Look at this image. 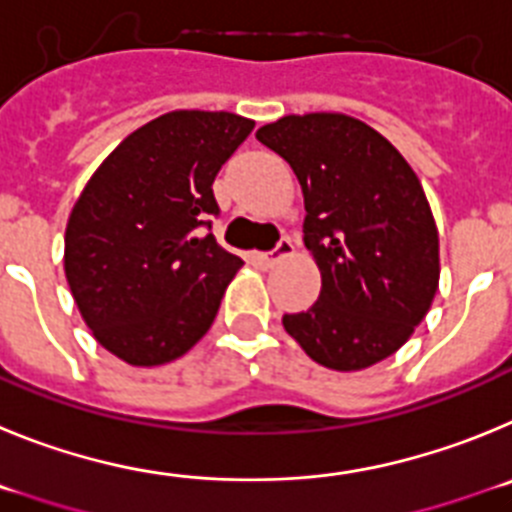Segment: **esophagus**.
<instances>
[{"label":"esophagus","mask_w":512,"mask_h":512,"mask_svg":"<svg viewBox=\"0 0 512 512\" xmlns=\"http://www.w3.org/2000/svg\"><path fill=\"white\" fill-rule=\"evenodd\" d=\"M293 250H296V247H293V242H290L288 237H283L278 242V245H275V250H270V252H265V255H260V260L265 262L267 267H270V265H275V262L283 260V257L293 255Z\"/></svg>","instance_id":"34e87169"}]
</instances>
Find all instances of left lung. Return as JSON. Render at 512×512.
<instances>
[{
  "label": "left lung",
  "mask_w": 512,
  "mask_h": 512,
  "mask_svg": "<svg viewBox=\"0 0 512 512\" xmlns=\"http://www.w3.org/2000/svg\"><path fill=\"white\" fill-rule=\"evenodd\" d=\"M303 191L319 301L283 326L319 365L357 372L398 352L439 288V229L403 155L362 119L288 114L257 130Z\"/></svg>",
  "instance_id": "1"
}]
</instances>
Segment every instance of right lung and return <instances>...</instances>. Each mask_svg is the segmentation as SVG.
Returning <instances> with one entry per match:
<instances>
[{
	"label": "right lung",
	"mask_w": 512,
	"mask_h": 512,
	"mask_svg": "<svg viewBox=\"0 0 512 512\" xmlns=\"http://www.w3.org/2000/svg\"><path fill=\"white\" fill-rule=\"evenodd\" d=\"M255 122L178 109L124 137L73 204L63 270L81 319L132 367L183 357L245 262L204 234L214 183Z\"/></svg>",
	"instance_id": "obj_1"
}]
</instances>
